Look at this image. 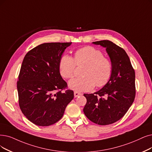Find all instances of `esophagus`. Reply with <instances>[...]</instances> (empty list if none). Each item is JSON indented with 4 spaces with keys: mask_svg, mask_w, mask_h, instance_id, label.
Wrapping results in <instances>:
<instances>
[{
    "mask_svg": "<svg viewBox=\"0 0 152 152\" xmlns=\"http://www.w3.org/2000/svg\"><path fill=\"white\" fill-rule=\"evenodd\" d=\"M80 95H82L81 93H79V92H74V96L75 97H77V96H80Z\"/></svg>",
    "mask_w": 152,
    "mask_h": 152,
    "instance_id": "1",
    "label": "esophagus"
}]
</instances>
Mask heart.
Returning a JSON list of instances; mask_svg holds the SVG:
<instances>
[{"label":"heart","mask_w":152,"mask_h":152,"mask_svg":"<svg viewBox=\"0 0 152 152\" xmlns=\"http://www.w3.org/2000/svg\"><path fill=\"white\" fill-rule=\"evenodd\" d=\"M85 65L82 77L74 78L69 82V87L77 92H87L95 87L104 86L110 80L112 73V64L110 60L104 57L102 52L88 46L77 50L74 58L64 54L59 60V70L65 78L74 77L76 65Z\"/></svg>","instance_id":"heart-1"}]
</instances>
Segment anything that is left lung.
I'll return each mask as SVG.
<instances>
[{
	"label": "left lung",
	"mask_w": 152,
	"mask_h": 152,
	"mask_svg": "<svg viewBox=\"0 0 152 152\" xmlns=\"http://www.w3.org/2000/svg\"><path fill=\"white\" fill-rule=\"evenodd\" d=\"M106 48L112 64L110 80L94 94H84L87 104L83 108L86 116L100 125L112 124L122 118L135 97V74L130 58L122 48L104 40L93 42Z\"/></svg>",
	"instance_id": "1"
}]
</instances>
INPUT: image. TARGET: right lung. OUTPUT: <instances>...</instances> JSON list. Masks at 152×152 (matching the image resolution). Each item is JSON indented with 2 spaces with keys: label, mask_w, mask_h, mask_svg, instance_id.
Instances as JSON below:
<instances>
[{
  "label": "right lung",
  "mask_w": 152,
  "mask_h": 152,
  "mask_svg": "<svg viewBox=\"0 0 152 152\" xmlns=\"http://www.w3.org/2000/svg\"><path fill=\"white\" fill-rule=\"evenodd\" d=\"M72 42L40 44L24 57L17 81L19 104L26 118L36 125L49 126L62 118L74 99V91L60 74L59 60Z\"/></svg>",
  "instance_id": "1"
}]
</instances>
